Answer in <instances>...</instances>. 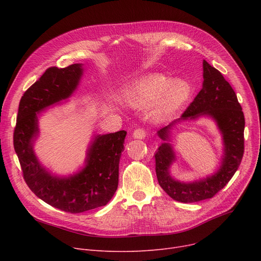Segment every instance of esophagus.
<instances>
[{"mask_svg":"<svg viewBox=\"0 0 261 261\" xmlns=\"http://www.w3.org/2000/svg\"><path fill=\"white\" fill-rule=\"evenodd\" d=\"M147 135V130H145L144 128H139L134 130L133 132V138L134 139H139V140H143L146 138Z\"/></svg>","mask_w":261,"mask_h":261,"instance_id":"obj_1","label":"esophagus"}]
</instances>
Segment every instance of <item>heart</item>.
I'll use <instances>...</instances> for the list:
<instances>
[{
	"label": "heart",
	"mask_w": 261,
	"mask_h": 261,
	"mask_svg": "<svg viewBox=\"0 0 261 261\" xmlns=\"http://www.w3.org/2000/svg\"><path fill=\"white\" fill-rule=\"evenodd\" d=\"M190 86L184 80H174L162 74H151L143 77L126 90L128 101L134 106L145 108L158 101L155 114L166 117L175 113L190 96Z\"/></svg>",
	"instance_id": "obj_1"
}]
</instances>
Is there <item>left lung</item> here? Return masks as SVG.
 Here are the masks:
<instances>
[{"label":"left lung","mask_w":261,"mask_h":261,"mask_svg":"<svg viewBox=\"0 0 261 261\" xmlns=\"http://www.w3.org/2000/svg\"><path fill=\"white\" fill-rule=\"evenodd\" d=\"M203 87L180 119L210 115L218 123L223 134L225 154L222 166L213 176L194 183L174 181L168 168L174 160L169 144L163 143L156 150L155 172L160 186L173 200L183 203H194L212 199L220 191L239 168L244 152V115L230 85L217 68L207 61H203ZM175 120L174 122H176ZM171 125L159 131V136L166 141Z\"/></svg>","instance_id":"left-lung-1"}]
</instances>
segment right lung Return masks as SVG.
Wrapping results in <instances>:
<instances>
[{"instance_id": "add662e5", "label": "right lung", "mask_w": 261, "mask_h": 261, "mask_svg": "<svg viewBox=\"0 0 261 261\" xmlns=\"http://www.w3.org/2000/svg\"><path fill=\"white\" fill-rule=\"evenodd\" d=\"M81 74L80 64L48 67L21 97L13 131V147L27 186L45 203L71 214L103 206L111 200L118 186L119 159L127 135L121 130L97 136L89 150L86 168L68 179L53 177L39 165L33 151L38 133L36 112L67 98Z\"/></svg>"}]
</instances>
